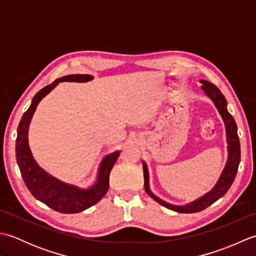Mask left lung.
I'll list each match as a JSON object with an SVG mask.
<instances>
[{"mask_svg": "<svg viewBox=\"0 0 256 256\" xmlns=\"http://www.w3.org/2000/svg\"><path fill=\"white\" fill-rule=\"evenodd\" d=\"M201 84H204L202 89L210 99H212L218 108L219 113L221 114L222 118H224L226 130V140H228V150H229V158H228L226 166L224 168V172L219 179L218 184L216 187L209 192L206 194L202 196L198 200L194 201V202L189 204L187 206H174L165 202V201L157 198L150 192L148 189V167H146L145 162H143V170H144V187L146 192H148L152 198L156 200L157 202L164 206L165 208L170 209L172 211L180 212V214H194V212L202 211L206 208H208L216 200L220 199L222 196H224L226 192L229 190L231 184L234 182V178L238 172V167L241 160V148H240V140H238V126L234 121V118L226 110V100L224 96L221 94V91L214 84L209 82L206 80H200Z\"/></svg>", "mask_w": 256, "mask_h": 256, "instance_id": "left-lung-1", "label": "left lung"}]
</instances>
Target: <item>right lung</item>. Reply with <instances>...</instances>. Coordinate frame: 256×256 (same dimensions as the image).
I'll list each match as a JSON object with an SVG mask.
<instances>
[{
    "mask_svg": "<svg viewBox=\"0 0 256 256\" xmlns=\"http://www.w3.org/2000/svg\"><path fill=\"white\" fill-rule=\"evenodd\" d=\"M92 78L94 77L90 74H70L56 79L52 84L46 86L32 98V104L28 110L23 114L18 128L15 148L16 160H18L22 177H23L26 187L37 200L42 201L52 210L62 212V214H78V212L88 209L91 206L99 202L108 190L110 172L116 164L120 152L116 150L104 157L99 168L98 182L94 187L86 190L79 189L59 182L58 179L48 175L36 164L28 148V140H27L28 125L38 103L59 82H64V81L86 82Z\"/></svg>",
    "mask_w": 256,
    "mask_h": 256,
    "instance_id": "add662e5",
    "label": "right lung"
}]
</instances>
